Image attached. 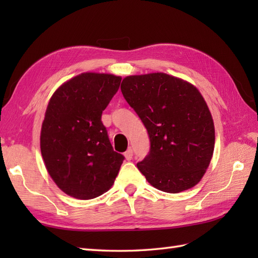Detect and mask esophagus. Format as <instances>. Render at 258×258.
Listing matches in <instances>:
<instances>
[{
    "label": "esophagus",
    "mask_w": 258,
    "mask_h": 258,
    "mask_svg": "<svg viewBox=\"0 0 258 258\" xmlns=\"http://www.w3.org/2000/svg\"><path fill=\"white\" fill-rule=\"evenodd\" d=\"M124 156H125V158H126V160H127V161L132 160V158H133V150L130 147V149L124 153Z\"/></svg>",
    "instance_id": "obj_1"
}]
</instances>
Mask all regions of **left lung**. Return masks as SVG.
<instances>
[{
	"label": "left lung",
	"mask_w": 258,
	"mask_h": 258,
	"mask_svg": "<svg viewBox=\"0 0 258 258\" xmlns=\"http://www.w3.org/2000/svg\"><path fill=\"white\" fill-rule=\"evenodd\" d=\"M120 91L149 133L150 153L138 163L155 188L179 193L200 182L210 165L215 130L194 85L165 73L125 78Z\"/></svg>",
	"instance_id": "8db88e82"
}]
</instances>
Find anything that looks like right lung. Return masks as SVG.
I'll list each match as a JSON object with an SVG mask.
<instances>
[{"instance_id":"right-lung-1","label":"right lung","mask_w":258,"mask_h":258,"mask_svg":"<svg viewBox=\"0 0 258 258\" xmlns=\"http://www.w3.org/2000/svg\"><path fill=\"white\" fill-rule=\"evenodd\" d=\"M122 78L82 73L54 93L41 131V153L48 174L65 194L91 200L113 185L124 156L109 142L102 113Z\"/></svg>"}]
</instances>
